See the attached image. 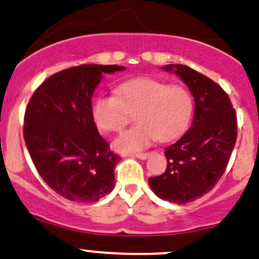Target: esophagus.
Returning <instances> with one entry per match:
<instances>
[{
  "label": "esophagus",
  "mask_w": 259,
  "mask_h": 259,
  "mask_svg": "<svg viewBox=\"0 0 259 259\" xmlns=\"http://www.w3.org/2000/svg\"><path fill=\"white\" fill-rule=\"evenodd\" d=\"M133 156L138 157L140 160H146L149 156H150V152H139V154H134Z\"/></svg>",
  "instance_id": "34e87169"
}]
</instances>
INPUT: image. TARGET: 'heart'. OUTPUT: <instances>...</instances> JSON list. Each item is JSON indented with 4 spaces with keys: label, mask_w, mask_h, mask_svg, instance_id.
I'll list each match as a JSON object with an SVG mask.
<instances>
[{
    "label": "heart",
    "mask_w": 259,
    "mask_h": 259,
    "mask_svg": "<svg viewBox=\"0 0 259 259\" xmlns=\"http://www.w3.org/2000/svg\"><path fill=\"white\" fill-rule=\"evenodd\" d=\"M192 98L180 85H167L152 78H137L120 84L116 94H100L93 102L92 115L100 130L119 133L137 113L138 126L122 133L114 141L120 152L140 151L159 138L176 139L191 120Z\"/></svg>",
    "instance_id": "obj_1"
}]
</instances>
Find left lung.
Instances as JSON below:
<instances>
[{
  "label": "left lung",
  "instance_id": "8db88e82",
  "mask_svg": "<svg viewBox=\"0 0 259 259\" xmlns=\"http://www.w3.org/2000/svg\"><path fill=\"white\" fill-rule=\"evenodd\" d=\"M162 70L175 73L189 87L195 113L186 134L165 149V172L149 179V185L157 197L185 205L211 191L221 179L237 139V118L227 93L206 75L182 64Z\"/></svg>",
  "mask_w": 259,
  "mask_h": 259
}]
</instances>
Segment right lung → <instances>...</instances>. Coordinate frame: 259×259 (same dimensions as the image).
Here are the masks:
<instances>
[{"instance_id": "obj_1", "label": "right lung", "mask_w": 259, "mask_h": 259, "mask_svg": "<svg viewBox=\"0 0 259 259\" xmlns=\"http://www.w3.org/2000/svg\"><path fill=\"white\" fill-rule=\"evenodd\" d=\"M124 69L102 64L68 68L43 81L27 105V150L43 181L64 198L91 203L113 191L120 157L98 132L92 97L104 73Z\"/></svg>"}]
</instances>
